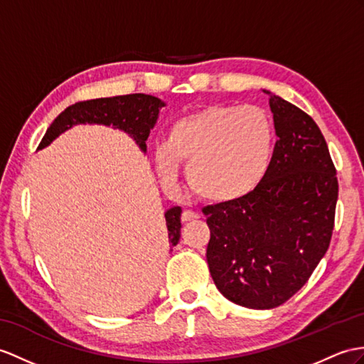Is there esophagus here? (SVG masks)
I'll list each match as a JSON object with an SVG mask.
<instances>
[{
    "instance_id": "34e87169",
    "label": "esophagus",
    "mask_w": 364,
    "mask_h": 364,
    "mask_svg": "<svg viewBox=\"0 0 364 364\" xmlns=\"http://www.w3.org/2000/svg\"><path fill=\"white\" fill-rule=\"evenodd\" d=\"M198 218H199V216L196 215V213H193V211H190V210L182 213V223H191V220H196Z\"/></svg>"
}]
</instances>
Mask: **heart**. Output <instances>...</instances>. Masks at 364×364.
<instances>
[{
	"instance_id": "obj_1",
	"label": "heart",
	"mask_w": 364,
	"mask_h": 364,
	"mask_svg": "<svg viewBox=\"0 0 364 364\" xmlns=\"http://www.w3.org/2000/svg\"><path fill=\"white\" fill-rule=\"evenodd\" d=\"M274 131L258 106H210L177 120L154 162L165 182H174L179 162L198 198L227 203L249 196L269 171Z\"/></svg>"
}]
</instances>
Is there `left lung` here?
I'll return each mask as SVG.
<instances>
[{"label": "left lung", "instance_id": "8db88e82", "mask_svg": "<svg viewBox=\"0 0 364 364\" xmlns=\"http://www.w3.org/2000/svg\"><path fill=\"white\" fill-rule=\"evenodd\" d=\"M274 144L258 188L235 202L202 210L211 278L227 299L273 309L309 281L329 249L338 179L314 119L270 91Z\"/></svg>", "mask_w": 364, "mask_h": 364}]
</instances>
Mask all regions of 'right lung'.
<instances>
[{"label": "right lung", "instance_id": "1", "mask_svg": "<svg viewBox=\"0 0 364 364\" xmlns=\"http://www.w3.org/2000/svg\"><path fill=\"white\" fill-rule=\"evenodd\" d=\"M162 106L164 102L161 99L146 94H128L108 97V99L77 102L68 106L50 123L46 134L40 141L38 149L48 146L61 132L77 125V123H102V125H112L114 128L128 132L145 151V141L149 136V131L156 125L159 108H162ZM181 213L182 210L179 207H173L165 213L170 247L179 242Z\"/></svg>", "mask_w": 364, "mask_h": 364}]
</instances>
